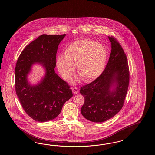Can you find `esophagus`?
<instances>
[{
  "label": "esophagus",
  "mask_w": 155,
  "mask_h": 155,
  "mask_svg": "<svg viewBox=\"0 0 155 155\" xmlns=\"http://www.w3.org/2000/svg\"><path fill=\"white\" fill-rule=\"evenodd\" d=\"M72 89H73V94H77L78 93V92H79L78 89L77 88H76V87L73 88Z\"/></svg>",
  "instance_id": "esophagus-1"
}]
</instances>
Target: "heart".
Instances as JSON below:
<instances>
[{"label":"heart","mask_w":155,"mask_h":155,"mask_svg":"<svg viewBox=\"0 0 155 155\" xmlns=\"http://www.w3.org/2000/svg\"><path fill=\"white\" fill-rule=\"evenodd\" d=\"M64 54V58H58L56 64L60 74L67 81L71 78L75 66L84 81H94L103 72L107 59L104 46L88 39L71 43Z\"/></svg>","instance_id":"1"}]
</instances>
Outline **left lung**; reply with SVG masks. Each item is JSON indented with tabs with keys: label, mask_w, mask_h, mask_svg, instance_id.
I'll use <instances>...</instances> for the list:
<instances>
[{
	"label": "left lung",
	"mask_w": 155,
	"mask_h": 155,
	"mask_svg": "<svg viewBox=\"0 0 155 155\" xmlns=\"http://www.w3.org/2000/svg\"><path fill=\"white\" fill-rule=\"evenodd\" d=\"M111 45L108 63L94 81L81 87L85 102L81 114L95 123L107 121L122 109L129 85L130 71L125 52L117 39L109 37ZM114 87V89L110 88Z\"/></svg>",
	"instance_id": "obj_1"
}]
</instances>
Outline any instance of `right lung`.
<instances>
[{
    "label": "right lung",
    "instance_id": "1",
    "mask_svg": "<svg viewBox=\"0 0 155 155\" xmlns=\"http://www.w3.org/2000/svg\"><path fill=\"white\" fill-rule=\"evenodd\" d=\"M66 36L43 34L28 45L19 56L15 68V89L24 110L34 120L45 122L58 116L64 104L73 96L70 85L54 72L60 42ZM35 62L45 67V78L32 86L26 76Z\"/></svg>",
    "mask_w": 155,
    "mask_h": 155
}]
</instances>
